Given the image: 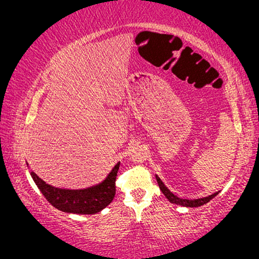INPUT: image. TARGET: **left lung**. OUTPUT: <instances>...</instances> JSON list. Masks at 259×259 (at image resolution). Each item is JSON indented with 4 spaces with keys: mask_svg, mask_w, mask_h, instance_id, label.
Wrapping results in <instances>:
<instances>
[{
    "mask_svg": "<svg viewBox=\"0 0 259 259\" xmlns=\"http://www.w3.org/2000/svg\"><path fill=\"white\" fill-rule=\"evenodd\" d=\"M155 178H157L158 185H159V187H160L161 192L165 194V197L167 198V199L171 201L172 204L182 205V206H186V207H198V206H201V205L208 203V201H210L212 198H214L218 194V192H215V193L211 194V196H208V197L200 198V199H182V198H178L177 196H175V194H173L171 191H169L167 187L164 185V183L161 182L160 178H159L158 176H155Z\"/></svg>",
    "mask_w": 259,
    "mask_h": 259,
    "instance_id": "1",
    "label": "left lung"
}]
</instances>
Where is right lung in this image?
<instances>
[{"label":"right lung","mask_w":259,"mask_h":259,"mask_svg":"<svg viewBox=\"0 0 259 259\" xmlns=\"http://www.w3.org/2000/svg\"><path fill=\"white\" fill-rule=\"evenodd\" d=\"M119 166L120 162L114 166L112 172L101 184L83 190L56 189L46 184L34 172H30V176L46 199L55 208L67 213L94 214L104 210L114 198Z\"/></svg>","instance_id":"right-lung-1"}]
</instances>
